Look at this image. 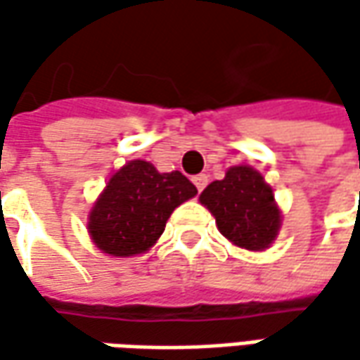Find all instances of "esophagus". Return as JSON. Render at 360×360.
<instances>
[{
	"label": "esophagus",
	"instance_id": "34e87169",
	"mask_svg": "<svg viewBox=\"0 0 360 360\" xmlns=\"http://www.w3.org/2000/svg\"><path fill=\"white\" fill-rule=\"evenodd\" d=\"M192 182H194V186L198 188V192H202L206 188V184H208V176L206 174H198V176L192 178Z\"/></svg>",
	"mask_w": 360,
	"mask_h": 360
}]
</instances>
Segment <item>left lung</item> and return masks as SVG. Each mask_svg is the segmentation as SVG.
<instances>
[{
    "label": "left lung",
    "instance_id": "1",
    "mask_svg": "<svg viewBox=\"0 0 360 360\" xmlns=\"http://www.w3.org/2000/svg\"><path fill=\"white\" fill-rule=\"evenodd\" d=\"M200 202L216 218L218 230L246 250H264L281 230V210L272 188L250 166H232L222 180L204 188Z\"/></svg>",
    "mask_w": 360,
    "mask_h": 360
}]
</instances>
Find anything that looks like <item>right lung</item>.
Returning <instances> with one entry per match:
<instances>
[{"label":"right lung","instance_id":"add662e5","mask_svg":"<svg viewBox=\"0 0 360 360\" xmlns=\"http://www.w3.org/2000/svg\"><path fill=\"white\" fill-rule=\"evenodd\" d=\"M196 194L182 172L160 174L150 162L131 160L110 178L96 200L88 232L105 255H142L158 240L174 208Z\"/></svg>","mask_w":360,"mask_h":360}]
</instances>
